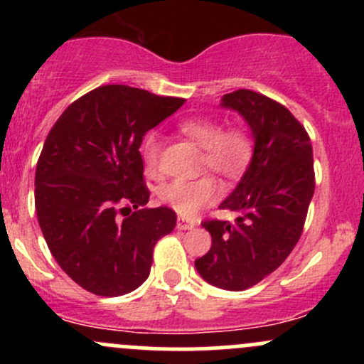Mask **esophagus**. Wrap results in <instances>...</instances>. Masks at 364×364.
I'll return each instance as SVG.
<instances>
[{
	"instance_id": "esophagus-1",
	"label": "esophagus",
	"mask_w": 364,
	"mask_h": 364,
	"mask_svg": "<svg viewBox=\"0 0 364 364\" xmlns=\"http://www.w3.org/2000/svg\"><path fill=\"white\" fill-rule=\"evenodd\" d=\"M196 225L195 220L191 219H186V217H178V223H176V228L179 231H186V229H193Z\"/></svg>"
}]
</instances>
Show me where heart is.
Returning <instances> with one entry per match:
<instances>
[{
	"label": "heart",
	"mask_w": 364,
	"mask_h": 364,
	"mask_svg": "<svg viewBox=\"0 0 364 364\" xmlns=\"http://www.w3.org/2000/svg\"><path fill=\"white\" fill-rule=\"evenodd\" d=\"M179 132L202 149V169H208L225 179H237L248 169L253 159V139L245 127L223 128L215 118L195 116L179 123ZM145 169L150 176H161L159 157L161 141L156 133L145 136L141 144ZM220 195V188L210 176L193 181H173L159 190V198L183 217H193L203 207L210 205Z\"/></svg>",
	"instance_id": "heart-1"
}]
</instances>
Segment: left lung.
<instances>
[{
    "mask_svg": "<svg viewBox=\"0 0 364 364\" xmlns=\"http://www.w3.org/2000/svg\"><path fill=\"white\" fill-rule=\"evenodd\" d=\"M220 106L250 124L253 159L220 203L236 219L202 223L212 246L195 267L212 286L245 291L281 267L301 237L315 193L313 149L303 124L267 95L240 89L225 94Z\"/></svg>",
    "mask_w": 364,
    "mask_h": 364,
    "instance_id": "1",
    "label": "left lung"
}]
</instances>
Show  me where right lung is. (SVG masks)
<instances>
[{
    "mask_svg": "<svg viewBox=\"0 0 364 364\" xmlns=\"http://www.w3.org/2000/svg\"><path fill=\"white\" fill-rule=\"evenodd\" d=\"M185 99L102 85L70 104L44 141L36 212L54 260L78 286L114 298L135 291L154 246L176 225L168 207L144 208L140 145Z\"/></svg>",
    "mask_w": 364,
    "mask_h": 364,
    "instance_id": "1",
    "label": "right lung"
}]
</instances>
